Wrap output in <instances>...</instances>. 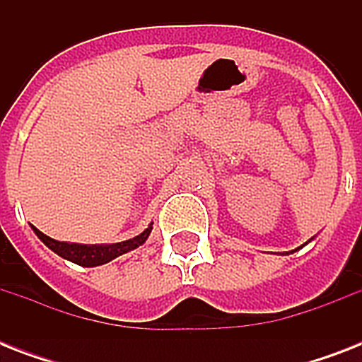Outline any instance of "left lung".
Instances as JSON below:
<instances>
[{
	"label": "left lung",
	"instance_id": "1",
	"mask_svg": "<svg viewBox=\"0 0 362 362\" xmlns=\"http://www.w3.org/2000/svg\"><path fill=\"white\" fill-rule=\"evenodd\" d=\"M300 247H303V246H300Z\"/></svg>",
	"mask_w": 362,
	"mask_h": 362
}]
</instances>
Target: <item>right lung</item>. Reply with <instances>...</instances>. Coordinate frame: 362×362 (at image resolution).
Here are the masks:
<instances>
[{"mask_svg": "<svg viewBox=\"0 0 362 362\" xmlns=\"http://www.w3.org/2000/svg\"><path fill=\"white\" fill-rule=\"evenodd\" d=\"M33 231L39 238H41L45 244H47L52 252H56L59 257L67 259V261H73L76 264H82V267H98V264H105L116 259L122 253H127L131 250H135L141 244H144L152 231V223L144 229V231L135 238H129V240L118 242V244H107V246H86V244H67V242H58L54 238L47 237L45 233H41L39 229L33 227Z\"/></svg>", "mask_w": 362, "mask_h": 362, "instance_id": "add662e5", "label": "right lung"}]
</instances>
